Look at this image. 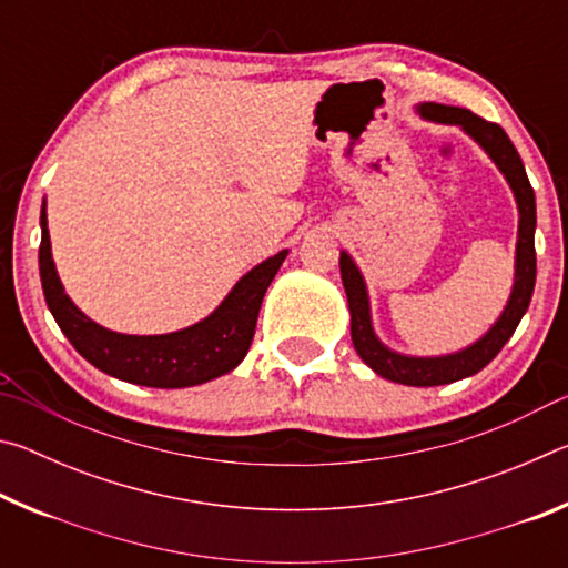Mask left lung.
Returning a JSON list of instances; mask_svg holds the SVG:
<instances>
[{"instance_id": "1", "label": "left lung", "mask_w": 568, "mask_h": 568, "mask_svg": "<svg viewBox=\"0 0 568 568\" xmlns=\"http://www.w3.org/2000/svg\"><path fill=\"white\" fill-rule=\"evenodd\" d=\"M420 118L434 120L440 124H458L468 138H474L486 155L496 162V168L504 172L508 187L514 190L516 205H518V240H516V273H514V287L508 295V303L498 321L491 325L484 338H478L474 345L464 351L448 353V355H430V358H418V355H403L390 351L388 345L378 341L376 331L371 323V301L368 291H365V281L353 263V257L341 253V277L345 295H348L351 307V338L355 345V353L361 361L378 373L381 378L403 383V386H446L460 378H468L486 368L498 351L504 348L511 338L516 325L521 323L528 303H531L534 285H536V250H534V233H536V197L534 187L526 178L521 155H518L514 142L508 134L498 128L496 122H486L470 110L464 108H448V104L423 102Z\"/></svg>"}]
</instances>
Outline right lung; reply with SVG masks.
I'll return each mask as SVG.
<instances>
[{
    "label": "right lung",
    "instance_id": "add662e5",
    "mask_svg": "<svg viewBox=\"0 0 568 568\" xmlns=\"http://www.w3.org/2000/svg\"><path fill=\"white\" fill-rule=\"evenodd\" d=\"M40 277L47 307L74 351L112 378L148 388H190L225 376L247 355L267 285L281 271L287 250L267 257L235 283L205 321L165 335H124L102 328L64 293L52 261L47 210L40 215Z\"/></svg>",
    "mask_w": 568,
    "mask_h": 568
}]
</instances>
